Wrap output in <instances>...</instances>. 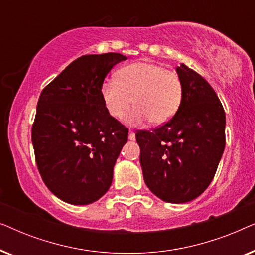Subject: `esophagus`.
Returning a JSON list of instances; mask_svg holds the SVG:
<instances>
[{
  "mask_svg": "<svg viewBox=\"0 0 255 255\" xmlns=\"http://www.w3.org/2000/svg\"><path fill=\"white\" fill-rule=\"evenodd\" d=\"M128 139H130V140H134V139H135V134H134L133 131L128 132Z\"/></svg>",
  "mask_w": 255,
  "mask_h": 255,
  "instance_id": "obj_1",
  "label": "esophagus"
}]
</instances>
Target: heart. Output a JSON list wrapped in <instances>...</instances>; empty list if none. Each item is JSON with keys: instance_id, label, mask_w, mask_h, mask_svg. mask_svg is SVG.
I'll list each match as a JSON object with an SVG mask.
<instances>
[{"instance_id": "heart-1", "label": "heart", "mask_w": 255, "mask_h": 255, "mask_svg": "<svg viewBox=\"0 0 255 255\" xmlns=\"http://www.w3.org/2000/svg\"><path fill=\"white\" fill-rule=\"evenodd\" d=\"M101 99L108 114L133 127L149 121L153 125L168 122L182 102L183 86L177 73L151 62H135L116 73L115 80H106L101 86Z\"/></svg>"}]
</instances>
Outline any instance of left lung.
<instances>
[{
    "label": "left lung",
    "instance_id": "left-lung-1",
    "mask_svg": "<svg viewBox=\"0 0 255 255\" xmlns=\"http://www.w3.org/2000/svg\"><path fill=\"white\" fill-rule=\"evenodd\" d=\"M183 86L176 114L152 132L138 131L146 186L160 200L186 203L214 179L225 148V111L207 80L181 64Z\"/></svg>",
    "mask_w": 255,
    "mask_h": 255
}]
</instances>
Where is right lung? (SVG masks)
<instances>
[{
  "label": "right lung",
  "instance_id": "1",
  "mask_svg": "<svg viewBox=\"0 0 255 255\" xmlns=\"http://www.w3.org/2000/svg\"><path fill=\"white\" fill-rule=\"evenodd\" d=\"M120 53L82 55L45 87L32 125L41 179L61 201L90 204L113 182L115 162L128 130L108 114L101 86Z\"/></svg>",
  "mask_w": 255,
  "mask_h": 255
}]
</instances>
